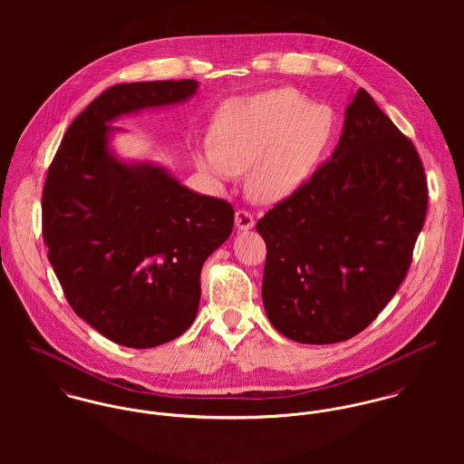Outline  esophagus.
Instances as JSON below:
<instances>
[{"mask_svg":"<svg viewBox=\"0 0 464 464\" xmlns=\"http://www.w3.org/2000/svg\"><path fill=\"white\" fill-rule=\"evenodd\" d=\"M236 227H237V230L246 232L256 227V219L248 210H237L236 212Z\"/></svg>","mask_w":464,"mask_h":464,"instance_id":"1","label":"esophagus"}]
</instances>
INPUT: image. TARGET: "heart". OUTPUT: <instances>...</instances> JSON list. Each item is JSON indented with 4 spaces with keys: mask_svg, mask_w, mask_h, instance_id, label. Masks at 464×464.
<instances>
[{
    "mask_svg": "<svg viewBox=\"0 0 464 464\" xmlns=\"http://www.w3.org/2000/svg\"><path fill=\"white\" fill-rule=\"evenodd\" d=\"M334 132L325 105H313L293 89H271L227 102L210 127V142L197 153L199 169L234 182L248 173L257 199L293 197L324 159Z\"/></svg>",
    "mask_w": 464,
    "mask_h": 464,
    "instance_id": "heart-1",
    "label": "heart"
}]
</instances>
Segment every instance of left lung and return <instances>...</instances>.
<instances>
[{
    "mask_svg": "<svg viewBox=\"0 0 464 464\" xmlns=\"http://www.w3.org/2000/svg\"><path fill=\"white\" fill-rule=\"evenodd\" d=\"M425 212L414 144L359 89L331 160L257 223L271 325L305 344L364 331L397 293Z\"/></svg>",
    "mask_w": 464,
    "mask_h": 464,
    "instance_id": "8db88e82",
    "label": "left lung"
}]
</instances>
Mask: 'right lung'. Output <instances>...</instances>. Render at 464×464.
<instances>
[{
  "mask_svg": "<svg viewBox=\"0 0 464 464\" xmlns=\"http://www.w3.org/2000/svg\"><path fill=\"white\" fill-rule=\"evenodd\" d=\"M197 80L120 83L67 129L43 193V236L72 311L129 348H153L188 331L199 273L234 227L225 199L198 195L153 160L112 148L121 116L188 102Z\"/></svg>",
  "mask_w": 464,
  "mask_h": 464,
  "instance_id": "obj_1",
  "label": "right lung"
}]
</instances>
